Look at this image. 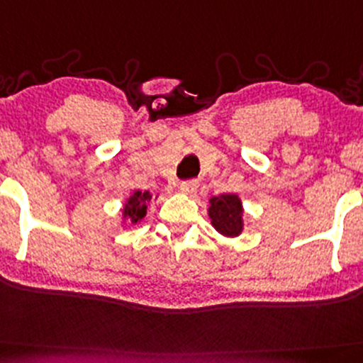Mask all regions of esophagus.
<instances>
[{"instance_id": "1", "label": "esophagus", "mask_w": 363, "mask_h": 363, "mask_svg": "<svg viewBox=\"0 0 363 363\" xmlns=\"http://www.w3.org/2000/svg\"><path fill=\"white\" fill-rule=\"evenodd\" d=\"M198 186H199L198 179H189V181H182L181 184H179V189H181L184 194H193L194 191L198 189Z\"/></svg>"}]
</instances>
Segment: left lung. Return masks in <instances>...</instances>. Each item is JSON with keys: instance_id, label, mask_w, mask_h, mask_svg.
Returning a JSON list of instances; mask_svg holds the SVG:
<instances>
[{"instance_id": "8db88e82", "label": "left lung", "mask_w": 363, "mask_h": 363, "mask_svg": "<svg viewBox=\"0 0 363 363\" xmlns=\"http://www.w3.org/2000/svg\"><path fill=\"white\" fill-rule=\"evenodd\" d=\"M209 218L215 228L226 237H237L242 233V203L238 196L221 194L211 198Z\"/></svg>"}]
</instances>
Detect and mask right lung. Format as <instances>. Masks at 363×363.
<instances>
[{"label":"right lung","mask_w":363,"mask_h":363,"mask_svg":"<svg viewBox=\"0 0 363 363\" xmlns=\"http://www.w3.org/2000/svg\"><path fill=\"white\" fill-rule=\"evenodd\" d=\"M150 199L152 196L148 191H145V193H140V191H137V193L128 199V204H126L123 209L125 218L132 220V223H137V221L142 220V218L147 215V203Z\"/></svg>","instance_id":"1"}]
</instances>
